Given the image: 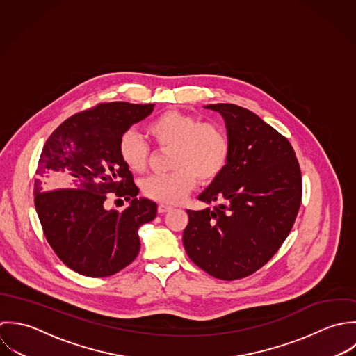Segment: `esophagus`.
I'll return each mask as SVG.
<instances>
[{
    "label": "esophagus",
    "instance_id": "1",
    "mask_svg": "<svg viewBox=\"0 0 356 356\" xmlns=\"http://www.w3.org/2000/svg\"><path fill=\"white\" fill-rule=\"evenodd\" d=\"M170 211H172V207H169V205H163V204L158 205V213H166Z\"/></svg>",
    "mask_w": 356,
    "mask_h": 356
}]
</instances>
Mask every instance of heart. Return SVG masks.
<instances>
[{"mask_svg": "<svg viewBox=\"0 0 356 356\" xmlns=\"http://www.w3.org/2000/svg\"><path fill=\"white\" fill-rule=\"evenodd\" d=\"M147 135L159 148H172L166 175H155L144 180L145 197L163 202H181L197 181L211 184L224 170L229 156V140L225 131L213 122H201L193 114L168 110L145 127ZM118 154L125 166L143 173L149 162V147L142 138L129 131L118 143Z\"/></svg>", "mask_w": 356, "mask_h": 356, "instance_id": "heart-1", "label": "heart"}]
</instances>
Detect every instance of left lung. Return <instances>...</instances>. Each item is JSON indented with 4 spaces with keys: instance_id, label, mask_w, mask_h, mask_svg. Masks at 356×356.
I'll list each match as a JSON object with an SVG mask.
<instances>
[{
    "instance_id": "obj_1",
    "label": "left lung",
    "mask_w": 356,
    "mask_h": 356,
    "mask_svg": "<svg viewBox=\"0 0 356 356\" xmlns=\"http://www.w3.org/2000/svg\"><path fill=\"white\" fill-rule=\"evenodd\" d=\"M205 107L225 121L229 156L198 197L218 205L187 211L183 245L205 273L234 281L268 263L287 238L301 204V170L289 140L254 113L224 103Z\"/></svg>"
}]
</instances>
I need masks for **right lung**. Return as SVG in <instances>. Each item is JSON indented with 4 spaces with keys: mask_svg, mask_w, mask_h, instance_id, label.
Returning <instances> with one entry per match:
<instances>
[{
    "mask_svg": "<svg viewBox=\"0 0 356 356\" xmlns=\"http://www.w3.org/2000/svg\"><path fill=\"white\" fill-rule=\"evenodd\" d=\"M152 110L151 103L97 104L67 118L42 148L35 211L54 252L81 275L110 277L129 266L140 250V225L156 216L155 202L136 197L132 172L118 154L121 136ZM110 193L131 205L122 213L106 210Z\"/></svg>",
    "mask_w": 356,
    "mask_h": 356,
    "instance_id": "1",
    "label": "right lung"
}]
</instances>
